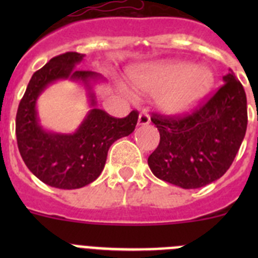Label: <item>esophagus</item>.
<instances>
[{
	"label": "esophagus",
	"mask_w": 258,
	"mask_h": 258,
	"mask_svg": "<svg viewBox=\"0 0 258 258\" xmlns=\"http://www.w3.org/2000/svg\"><path fill=\"white\" fill-rule=\"evenodd\" d=\"M150 121H151L150 115H147V113H145V112L140 113V116H138V125H140V126H145V125H149Z\"/></svg>",
	"instance_id": "34e87169"
}]
</instances>
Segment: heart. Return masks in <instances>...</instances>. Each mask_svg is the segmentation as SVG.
I'll return each instance as SVG.
<instances>
[{
  "instance_id": "heart-1",
  "label": "heart",
  "mask_w": 258,
  "mask_h": 258,
  "mask_svg": "<svg viewBox=\"0 0 258 258\" xmlns=\"http://www.w3.org/2000/svg\"><path fill=\"white\" fill-rule=\"evenodd\" d=\"M138 92L159 97V106L172 116L192 112L211 94L216 75L208 66L164 60L143 66L132 75Z\"/></svg>"
}]
</instances>
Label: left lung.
Masks as SVG:
<instances>
[{"label":"left lung","instance_id":"left-lung-1","mask_svg":"<svg viewBox=\"0 0 258 258\" xmlns=\"http://www.w3.org/2000/svg\"><path fill=\"white\" fill-rule=\"evenodd\" d=\"M222 80V88L191 115L151 118L160 143L150 155L149 166L159 179L199 188L230 168L247 131V97L231 70Z\"/></svg>","mask_w":258,"mask_h":258}]
</instances>
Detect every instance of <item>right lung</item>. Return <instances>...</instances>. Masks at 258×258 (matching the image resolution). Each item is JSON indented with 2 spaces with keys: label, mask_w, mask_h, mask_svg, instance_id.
I'll return each mask as SVG.
<instances>
[{
  "label": "right lung",
  "mask_w": 258,
  "mask_h": 258,
  "mask_svg": "<svg viewBox=\"0 0 258 258\" xmlns=\"http://www.w3.org/2000/svg\"><path fill=\"white\" fill-rule=\"evenodd\" d=\"M85 54L66 52L50 59L36 71L17 112L18 149L27 168L40 181L61 190L81 188L99 177L107 154L115 141L132 134L138 112L116 118L97 108L95 85L103 76L92 71L76 70ZM68 79L86 90L91 109L74 134H59L42 126L37 111L39 95L52 83Z\"/></svg>",
  "instance_id": "right-lung-1"
}]
</instances>
